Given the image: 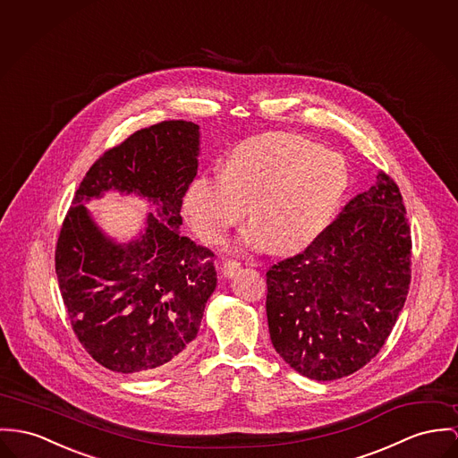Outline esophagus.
<instances>
[{
  "label": "esophagus",
  "mask_w": 458,
  "mask_h": 458,
  "mask_svg": "<svg viewBox=\"0 0 458 458\" xmlns=\"http://www.w3.org/2000/svg\"><path fill=\"white\" fill-rule=\"evenodd\" d=\"M239 270H241V263H239V261H233V259H226V261H223V265H221V274H223L225 277H233Z\"/></svg>",
  "instance_id": "1"
}]
</instances>
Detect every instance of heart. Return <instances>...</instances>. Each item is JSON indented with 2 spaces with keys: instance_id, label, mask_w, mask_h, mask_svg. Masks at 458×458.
<instances>
[{
  "instance_id": "b5f03b06",
  "label": "heart",
  "mask_w": 458,
  "mask_h": 458,
  "mask_svg": "<svg viewBox=\"0 0 458 458\" xmlns=\"http://www.w3.org/2000/svg\"><path fill=\"white\" fill-rule=\"evenodd\" d=\"M349 182L340 153L301 136L261 134L228 153L225 174H202L190 184L184 214L202 239L219 242L250 206L254 221L241 244L296 252L333 223Z\"/></svg>"
}]
</instances>
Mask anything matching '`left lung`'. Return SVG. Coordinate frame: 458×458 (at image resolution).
Wrapping results in <instances>:
<instances>
[{
	"label": "left lung",
	"mask_w": 458,
	"mask_h": 458,
	"mask_svg": "<svg viewBox=\"0 0 458 458\" xmlns=\"http://www.w3.org/2000/svg\"><path fill=\"white\" fill-rule=\"evenodd\" d=\"M411 235L386 173L301 254L267 272V317L277 353L300 375L329 382L366 366L404 307Z\"/></svg>",
	"instance_id": "obj_1"
}]
</instances>
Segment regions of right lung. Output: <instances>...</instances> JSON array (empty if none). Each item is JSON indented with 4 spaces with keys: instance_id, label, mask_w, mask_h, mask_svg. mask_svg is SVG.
I'll list each match as a JSON object with an SVG mask.
<instances>
[{
    "instance_id": "right-lung-1",
    "label": "right lung",
    "mask_w": 458,
    "mask_h": 458,
    "mask_svg": "<svg viewBox=\"0 0 458 458\" xmlns=\"http://www.w3.org/2000/svg\"><path fill=\"white\" fill-rule=\"evenodd\" d=\"M199 151L197 123L141 129L96 160L64 217L55 249L59 289L80 344L111 371L155 375L197 338L217 281L214 252L179 233ZM109 189L136 192L156 208L127 245L103 234L82 206Z\"/></svg>"
}]
</instances>
